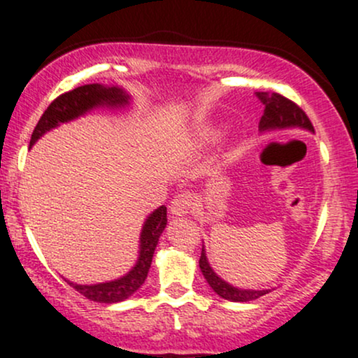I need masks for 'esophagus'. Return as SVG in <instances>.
Listing matches in <instances>:
<instances>
[{
  "instance_id": "1",
  "label": "esophagus",
  "mask_w": 358,
  "mask_h": 358,
  "mask_svg": "<svg viewBox=\"0 0 358 358\" xmlns=\"http://www.w3.org/2000/svg\"><path fill=\"white\" fill-rule=\"evenodd\" d=\"M192 195L188 192H182L178 193V195L175 196L173 200H171V205H170V212L173 213L176 217H182V215H187L188 212H190L192 208Z\"/></svg>"
}]
</instances>
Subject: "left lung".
I'll use <instances>...</instances> for the list:
<instances>
[{
	"mask_svg": "<svg viewBox=\"0 0 358 358\" xmlns=\"http://www.w3.org/2000/svg\"><path fill=\"white\" fill-rule=\"evenodd\" d=\"M257 99L264 104V114H262L261 121H259V131L261 133H268V131H278V129H305L315 133L313 124H311L310 117L306 116L305 110L294 104L293 101L286 99L285 96L278 92H256ZM200 269H202L203 278L210 287L219 294L220 298L229 299V301L245 303L257 299L259 296H264L269 293V289H241L215 274V271L208 264L207 254L202 248V256L199 261Z\"/></svg>",
	"mask_w": 358,
	"mask_h": 358,
	"instance_id": "1",
	"label": "left lung"
}]
</instances>
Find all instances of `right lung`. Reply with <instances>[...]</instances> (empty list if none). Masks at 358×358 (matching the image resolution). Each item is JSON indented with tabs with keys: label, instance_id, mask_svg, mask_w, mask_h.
<instances>
[{
	"label": "right lung",
	"instance_id": "right-lung-1",
	"mask_svg": "<svg viewBox=\"0 0 358 358\" xmlns=\"http://www.w3.org/2000/svg\"><path fill=\"white\" fill-rule=\"evenodd\" d=\"M129 104V96L121 87H106L101 84H87L80 87L69 90L62 94L55 101L48 106L47 110L40 117L38 124L35 126L34 134H31L30 146H34L47 131L53 129L60 122H69L72 119L84 116L89 110L108 106V108H124ZM166 227V207L162 205L153 213L148 215L145 225L141 229V237H139V256L134 268L122 278L114 279L109 282H99V285H76L72 281H65L71 285L73 289L79 291L82 296L90 301L97 303H119L124 301L133 293H136L143 286L148 276V271L151 268L153 254L156 245H158L159 236Z\"/></svg>",
	"mask_w": 358,
	"mask_h": 358
}]
</instances>
